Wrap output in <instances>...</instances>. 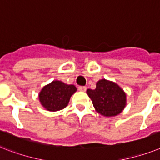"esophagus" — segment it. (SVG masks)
Wrapping results in <instances>:
<instances>
[{"label":"esophagus","instance_id":"34e87169","mask_svg":"<svg viewBox=\"0 0 160 160\" xmlns=\"http://www.w3.org/2000/svg\"><path fill=\"white\" fill-rule=\"evenodd\" d=\"M78 89L81 92H84L86 90V87L85 86H79L78 87Z\"/></svg>","mask_w":160,"mask_h":160}]
</instances>
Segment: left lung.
Here are the masks:
<instances>
[{
	"label": "left lung",
	"mask_w": 160,
	"mask_h": 160,
	"mask_svg": "<svg viewBox=\"0 0 160 160\" xmlns=\"http://www.w3.org/2000/svg\"><path fill=\"white\" fill-rule=\"evenodd\" d=\"M86 93L96 111L101 115L116 116L125 108L126 93L118 84L112 81L100 80L96 84L95 89H88Z\"/></svg>",
	"instance_id": "obj_1"
}]
</instances>
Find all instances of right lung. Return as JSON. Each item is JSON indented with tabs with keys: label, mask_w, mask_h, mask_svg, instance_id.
I'll use <instances>...</instances> for the list:
<instances>
[{
	"label": "right lung",
	"mask_w": 160,
	"mask_h": 160,
	"mask_svg": "<svg viewBox=\"0 0 160 160\" xmlns=\"http://www.w3.org/2000/svg\"><path fill=\"white\" fill-rule=\"evenodd\" d=\"M76 91V88L73 84L55 80L42 88L39 93V100L47 110L58 111L67 107L71 95Z\"/></svg>",
	"instance_id": "1"
}]
</instances>
